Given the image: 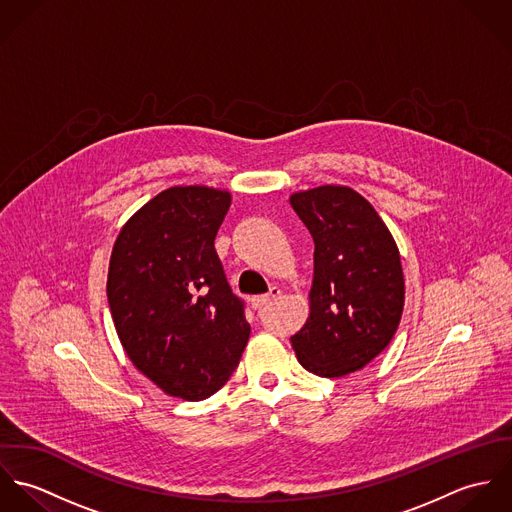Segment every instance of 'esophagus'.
I'll use <instances>...</instances> for the list:
<instances>
[{
	"label": "esophagus",
	"mask_w": 512,
	"mask_h": 512,
	"mask_svg": "<svg viewBox=\"0 0 512 512\" xmlns=\"http://www.w3.org/2000/svg\"><path fill=\"white\" fill-rule=\"evenodd\" d=\"M280 293H282V290H280V288L272 286V288H270V292L264 293V295H256V297H252V307L260 309V307H264V305L272 303L274 299H278V297H280Z\"/></svg>",
	"instance_id": "obj_1"
}]
</instances>
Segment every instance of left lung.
I'll return each mask as SVG.
<instances>
[{"mask_svg":"<svg viewBox=\"0 0 512 512\" xmlns=\"http://www.w3.org/2000/svg\"><path fill=\"white\" fill-rule=\"evenodd\" d=\"M313 236L309 317L292 337L299 365L339 378L361 370L392 341L404 309L398 246L374 207L343 185L290 197Z\"/></svg>","mask_w":512,"mask_h":512,"instance_id":"8db88e82","label":"left lung"}]
</instances>
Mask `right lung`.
<instances>
[{
  "instance_id": "right-lung-1",
  "label": "right lung",
  "mask_w": 512,
  "mask_h": 512,
  "mask_svg": "<svg viewBox=\"0 0 512 512\" xmlns=\"http://www.w3.org/2000/svg\"><path fill=\"white\" fill-rule=\"evenodd\" d=\"M228 207V191L165 189L122 226L112 248L106 293L122 347L175 398L213 396L250 337L215 250Z\"/></svg>"
}]
</instances>
